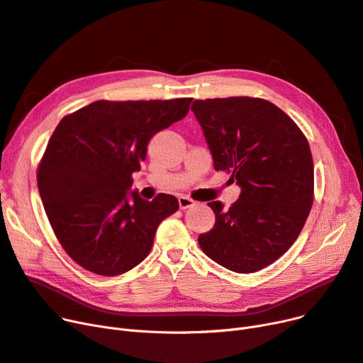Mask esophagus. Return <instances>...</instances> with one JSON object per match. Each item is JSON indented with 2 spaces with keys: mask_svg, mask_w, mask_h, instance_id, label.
Masks as SVG:
<instances>
[{
  "mask_svg": "<svg viewBox=\"0 0 363 363\" xmlns=\"http://www.w3.org/2000/svg\"><path fill=\"white\" fill-rule=\"evenodd\" d=\"M195 204H196V202H195L192 198H189V196H180V198H179V206H180L182 210L194 207Z\"/></svg>",
  "mask_w": 363,
  "mask_h": 363,
  "instance_id": "1",
  "label": "esophagus"
}]
</instances>
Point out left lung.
<instances>
[{
    "mask_svg": "<svg viewBox=\"0 0 363 363\" xmlns=\"http://www.w3.org/2000/svg\"><path fill=\"white\" fill-rule=\"evenodd\" d=\"M214 169L232 174L240 198L223 208L208 202L214 228L198 237L201 250L240 274L283 256L306 225L314 201V165L307 137L277 106L262 98L194 101Z\"/></svg>",
    "mask_w": 363,
    "mask_h": 363,
    "instance_id": "8db88e82",
    "label": "left lung"
}]
</instances>
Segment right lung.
Here are the masks:
<instances>
[{
	"label": "right lung",
	"mask_w": 363,
	"mask_h": 363,
	"mask_svg": "<svg viewBox=\"0 0 363 363\" xmlns=\"http://www.w3.org/2000/svg\"><path fill=\"white\" fill-rule=\"evenodd\" d=\"M192 98L101 99L64 116L37 168V184L65 253L98 275H121L150 253L156 229L179 210L176 196L144 201L128 191L147 143L182 121Z\"/></svg>",
	"instance_id": "obj_1"
}]
</instances>
